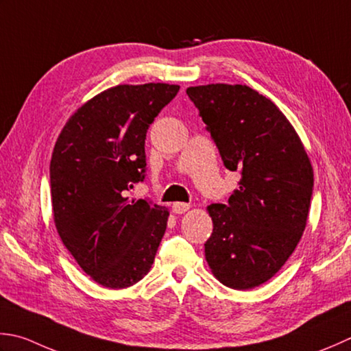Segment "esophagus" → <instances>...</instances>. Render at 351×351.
<instances>
[{"label":"esophagus","instance_id":"34e87169","mask_svg":"<svg viewBox=\"0 0 351 351\" xmlns=\"http://www.w3.org/2000/svg\"><path fill=\"white\" fill-rule=\"evenodd\" d=\"M189 208H190V204H185V202H175L171 205V210H173V213H176V215H182V213H185Z\"/></svg>","mask_w":351,"mask_h":351}]
</instances>
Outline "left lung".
<instances>
[{
	"mask_svg": "<svg viewBox=\"0 0 351 351\" xmlns=\"http://www.w3.org/2000/svg\"><path fill=\"white\" fill-rule=\"evenodd\" d=\"M223 166L240 171L226 204L207 208L213 232L205 258L222 285L246 291L272 278L306 228L313 170L285 114L246 85L187 88Z\"/></svg>",
	"mask_w": 351,
	"mask_h": 351,
	"instance_id": "1",
	"label": "left lung"
}]
</instances>
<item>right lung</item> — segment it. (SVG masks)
<instances>
[{"instance_id": "add662e5", "label": "right lung", "mask_w": 351, "mask_h": 351, "mask_svg": "<svg viewBox=\"0 0 351 351\" xmlns=\"http://www.w3.org/2000/svg\"><path fill=\"white\" fill-rule=\"evenodd\" d=\"M178 85H119L75 111L50 162L53 217L75 262L95 283L125 289L152 267L169 211L125 191L146 176L149 126Z\"/></svg>"}]
</instances>
